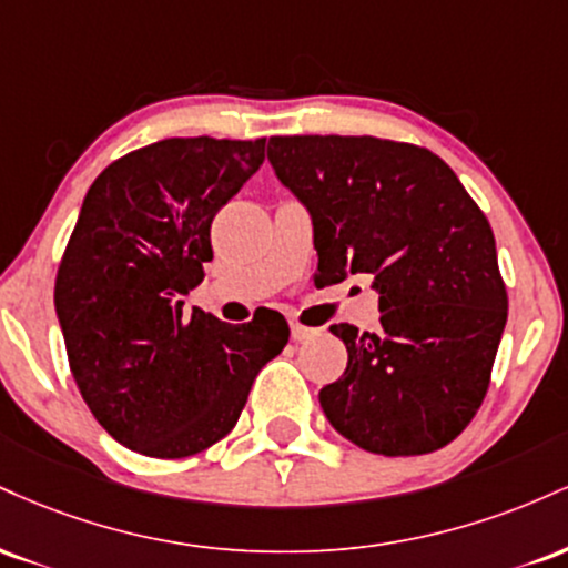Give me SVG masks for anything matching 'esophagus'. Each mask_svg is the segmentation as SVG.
Instances as JSON below:
<instances>
[{"label": "esophagus", "mask_w": 568, "mask_h": 568, "mask_svg": "<svg viewBox=\"0 0 568 568\" xmlns=\"http://www.w3.org/2000/svg\"><path fill=\"white\" fill-rule=\"evenodd\" d=\"M315 334H317L315 328H306V325L291 321V338H293V342H306V338H312Z\"/></svg>", "instance_id": "1"}]
</instances>
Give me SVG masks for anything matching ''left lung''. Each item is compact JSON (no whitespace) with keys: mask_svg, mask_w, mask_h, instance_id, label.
Masks as SVG:
<instances>
[{"mask_svg":"<svg viewBox=\"0 0 568 568\" xmlns=\"http://www.w3.org/2000/svg\"><path fill=\"white\" fill-rule=\"evenodd\" d=\"M266 158L310 211L325 283L368 272L379 293V331L331 325L349 361L321 389L325 416L371 454L438 452L484 403L507 323L484 211L414 143L275 135Z\"/></svg>","mask_w":568,"mask_h":568,"instance_id":"1","label":"left lung"}]
</instances>
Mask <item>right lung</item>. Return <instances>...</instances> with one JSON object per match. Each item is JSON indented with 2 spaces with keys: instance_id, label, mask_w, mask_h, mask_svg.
<instances>
[{
  "instance_id": "add662e5",
  "label": "right lung",
  "mask_w": 568,
  "mask_h": 568,
  "mask_svg": "<svg viewBox=\"0 0 568 568\" xmlns=\"http://www.w3.org/2000/svg\"><path fill=\"white\" fill-rule=\"evenodd\" d=\"M264 143L165 139L106 168L82 202L55 277L71 374L122 446L181 459L237 425L256 374L288 344L277 312L230 325L189 291L213 258V216L262 168Z\"/></svg>"
}]
</instances>
